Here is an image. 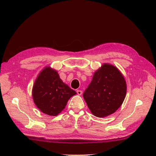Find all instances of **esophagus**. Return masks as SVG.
<instances>
[{"label":"esophagus","mask_w":156,"mask_h":156,"mask_svg":"<svg viewBox=\"0 0 156 156\" xmlns=\"http://www.w3.org/2000/svg\"><path fill=\"white\" fill-rule=\"evenodd\" d=\"M76 92H77V94H78V95H81V94H82V90H76Z\"/></svg>","instance_id":"esophagus-1"}]
</instances>
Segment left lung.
I'll return each instance as SVG.
<instances>
[{
    "label": "left lung",
    "instance_id": "8db88e82",
    "mask_svg": "<svg viewBox=\"0 0 156 156\" xmlns=\"http://www.w3.org/2000/svg\"><path fill=\"white\" fill-rule=\"evenodd\" d=\"M126 92L127 84L119 69L112 64H103L94 73L83 97L92 115L106 117L121 107Z\"/></svg>",
    "mask_w": 156,
    "mask_h": 156
}]
</instances>
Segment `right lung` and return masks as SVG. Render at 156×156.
Returning a JSON list of instances; mask_svg holds the SVG:
<instances>
[{
  "label": "right lung",
  "instance_id": "add662e5",
  "mask_svg": "<svg viewBox=\"0 0 156 156\" xmlns=\"http://www.w3.org/2000/svg\"><path fill=\"white\" fill-rule=\"evenodd\" d=\"M76 92L64 83L58 72L46 66L37 76L32 89L35 105L44 113L57 116Z\"/></svg>",
  "mask_w": 156,
  "mask_h": 156
}]
</instances>
